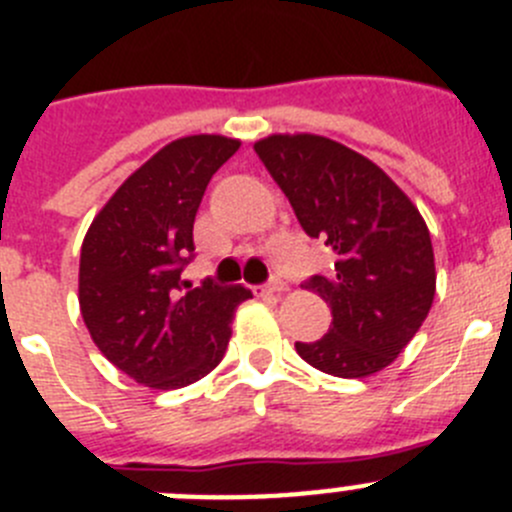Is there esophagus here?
I'll use <instances>...</instances> for the list:
<instances>
[{
  "label": "esophagus",
  "instance_id": "obj_1",
  "mask_svg": "<svg viewBox=\"0 0 512 512\" xmlns=\"http://www.w3.org/2000/svg\"><path fill=\"white\" fill-rule=\"evenodd\" d=\"M285 290H288V285H285L283 280H278V278H275V280H272L270 285H267V288H265V293H267V295H283Z\"/></svg>",
  "mask_w": 512,
  "mask_h": 512
}]
</instances>
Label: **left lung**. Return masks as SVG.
I'll return each instance as SVG.
<instances>
[{"mask_svg": "<svg viewBox=\"0 0 512 512\" xmlns=\"http://www.w3.org/2000/svg\"><path fill=\"white\" fill-rule=\"evenodd\" d=\"M255 151L305 234L336 255L331 275L308 280L331 308V328L295 351L341 379L386 369L432 308L437 272L427 222L374 161L331 138L272 133Z\"/></svg>", "mask_w": 512, "mask_h": 512, "instance_id": "1", "label": "left lung"}]
</instances>
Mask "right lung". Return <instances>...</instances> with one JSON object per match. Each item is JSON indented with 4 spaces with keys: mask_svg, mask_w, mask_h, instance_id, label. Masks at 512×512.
I'll list each match as a JSON object with an SVG mask.
<instances>
[{
    "mask_svg": "<svg viewBox=\"0 0 512 512\" xmlns=\"http://www.w3.org/2000/svg\"><path fill=\"white\" fill-rule=\"evenodd\" d=\"M237 138L199 133L166 143L95 214L80 250L78 300L98 351L136 384L181 389L222 361L242 285L186 290L194 217Z\"/></svg>",
    "mask_w": 512,
    "mask_h": 512,
    "instance_id": "1",
    "label": "right lung"
}]
</instances>
